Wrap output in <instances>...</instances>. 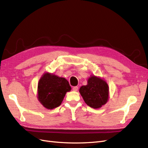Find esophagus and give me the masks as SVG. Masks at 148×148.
Returning <instances> with one entry per match:
<instances>
[{"mask_svg": "<svg viewBox=\"0 0 148 148\" xmlns=\"http://www.w3.org/2000/svg\"><path fill=\"white\" fill-rule=\"evenodd\" d=\"M73 91H78V86H74V87L73 88Z\"/></svg>", "mask_w": 148, "mask_h": 148, "instance_id": "esophagus-1", "label": "esophagus"}]
</instances>
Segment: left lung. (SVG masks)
Wrapping results in <instances>:
<instances>
[{"mask_svg": "<svg viewBox=\"0 0 148 148\" xmlns=\"http://www.w3.org/2000/svg\"><path fill=\"white\" fill-rule=\"evenodd\" d=\"M79 92L88 106L98 109L108 100L109 87L104 80L93 76L89 78L87 85L80 88Z\"/></svg>", "mask_w": 148, "mask_h": 148, "instance_id": "left-lung-1", "label": "left lung"}]
</instances>
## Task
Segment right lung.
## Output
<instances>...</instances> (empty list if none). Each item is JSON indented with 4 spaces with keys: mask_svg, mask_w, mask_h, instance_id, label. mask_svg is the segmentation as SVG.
<instances>
[{
    "mask_svg": "<svg viewBox=\"0 0 148 148\" xmlns=\"http://www.w3.org/2000/svg\"><path fill=\"white\" fill-rule=\"evenodd\" d=\"M71 87L64 78L46 73L38 83V99L44 107L52 109L59 107Z\"/></svg>",
    "mask_w": 148,
    "mask_h": 148,
    "instance_id": "1",
    "label": "right lung"
}]
</instances>
